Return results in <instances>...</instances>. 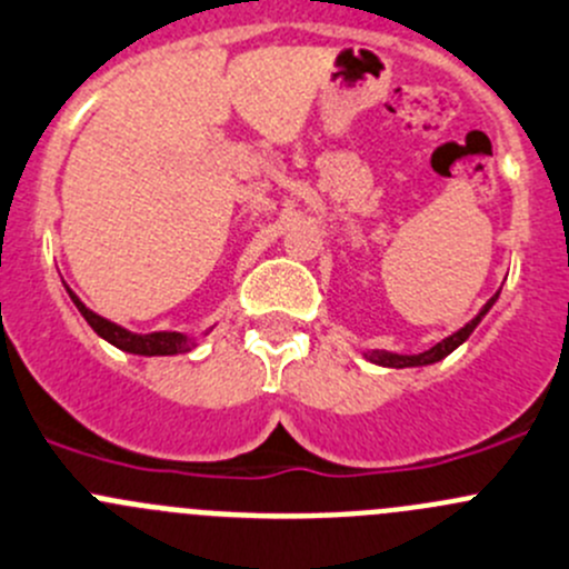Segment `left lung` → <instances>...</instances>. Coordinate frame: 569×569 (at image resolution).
Masks as SVG:
<instances>
[{
	"label": "left lung",
	"instance_id": "8db88e82",
	"mask_svg": "<svg viewBox=\"0 0 569 569\" xmlns=\"http://www.w3.org/2000/svg\"><path fill=\"white\" fill-rule=\"evenodd\" d=\"M498 295H500V291H498ZM498 295H495L492 300H489L487 306L481 308V313H478L476 319H470V322H467L465 328H461V330H456L453 336H448V339H442V341H439V345H433L431 350L419 352V356H400V352L372 350V352H363V356H367L369 361H372V363H380V367H395V369H402V367H425V363H437V361H442L445 356H450V352H453L456 347L465 345V341L470 339V333H472V330L478 328V322H481V319L487 317L489 308L495 306V300H498Z\"/></svg>",
	"mask_w": 569,
	"mask_h": 569
}]
</instances>
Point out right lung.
<instances>
[{
    "instance_id": "1",
    "label": "right lung",
    "mask_w": 569,
    "mask_h": 569,
    "mask_svg": "<svg viewBox=\"0 0 569 569\" xmlns=\"http://www.w3.org/2000/svg\"><path fill=\"white\" fill-rule=\"evenodd\" d=\"M66 291H69V297H71V302L77 306V311H80L82 317H86V322L97 330V336H102L104 341H110V345L119 347V350L136 352V356H178V352H189L191 347H194V341H191L189 336L174 333V330H158V333H130V330L121 328V325H116V322H110V319L93 313L91 308H88L86 302H82L80 297L69 289V286H66Z\"/></svg>"
}]
</instances>
